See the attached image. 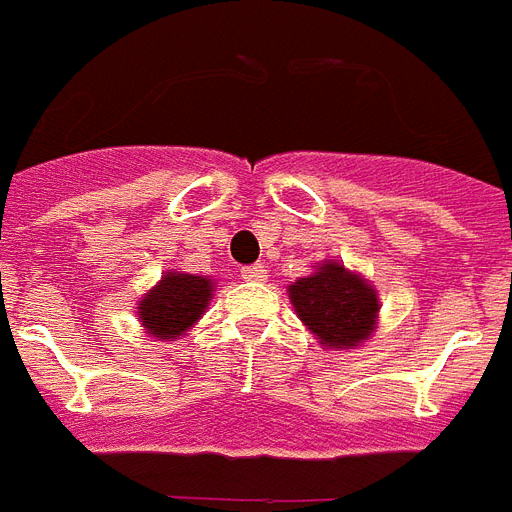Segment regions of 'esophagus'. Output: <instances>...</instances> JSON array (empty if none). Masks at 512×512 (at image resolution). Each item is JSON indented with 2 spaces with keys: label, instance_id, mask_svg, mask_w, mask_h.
<instances>
[{
  "label": "esophagus",
  "instance_id": "34e87169",
  "mask_svg": "<svg viewBox=\"0 0 512 512\" xmlns=\"http://www.w3.org/2000/svg\"><path fill=\"white\" fill-rule=\"evenodd\" d=\"M242 278L244 281H265V268L260 263L247 265V268H242Z\"/></svg>",
  "mask_w": 512,
  "mask_h": 512
}]
</instances>
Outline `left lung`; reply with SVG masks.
I'll return each instance as SVG.
<instances>
[{
	"mask_svg": "<svg viewBox=\"0 0 512 512\" xmlns=\"http://www.w3.org/2000/svg\"><path fill=\"white\" fill-rule=\"evenodd\" d=\"M289 299L323 347L352 350L373 334L378 318V294L363 276L342 263H323L313 276L297 278Z\"/></svg>",
	"mask_w": 512,
	"mask_h": 512,
	"instance_id": "left-lung-1",
	"label": "left lung"
}]
</instances>
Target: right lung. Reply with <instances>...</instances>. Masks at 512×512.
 <instances>
[{"instance_id": "add662e5", "label": "right lung", "mask_w": 512, "mask_h": 512, "mask_svg": "<svg viewBox=\"0 0 512 512\" xmlns=\"http://www.w3.org/2000/svg\"><path fill=\"white\" fill-rule=\"evenodd\" d=\"M213 278L170 270L139 302V321L144 331L173 342L205 315L213 299Z\"/></svg>"}]
</instances>
